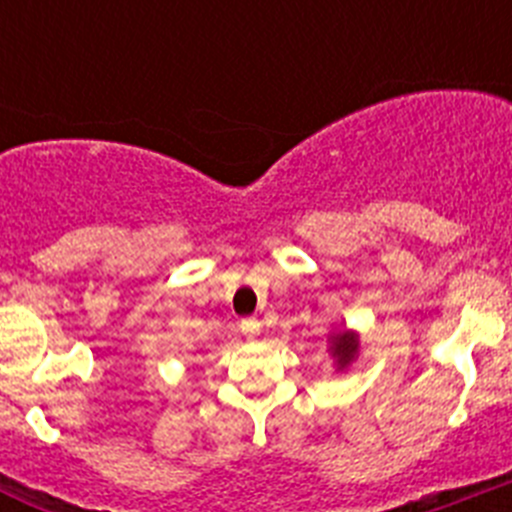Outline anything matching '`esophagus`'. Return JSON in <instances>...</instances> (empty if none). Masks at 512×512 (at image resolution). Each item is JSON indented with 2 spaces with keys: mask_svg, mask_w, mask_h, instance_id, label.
<instances>
[{
  "mask_svg": "<svg viewBox=\"0 0 512 512\" xmlns=\"http://www.w3.org/2000/svg\"><path fill=\"white\" fill-rule=\"evenodd\" d=\"M238 325H241V330H243V333H246V336H248V338H253V336H259V330H261V323H259V320H256V318H243V320H241V323H238Z\"/></svg>",
  "mask_w": 512,
  "mask_h": 512,
  "instance_id": "esophagus-1",
  "label": "esophagus"
}]
</instances>
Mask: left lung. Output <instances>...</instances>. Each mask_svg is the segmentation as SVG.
Segmentation results:
<instances>
[{
  "label": "left lung",
  "instance_id": "obj_1",
  "mask_svg": "<svg viewBox=\"0 0 512 512\" xmlns=\"http://www.w3.org/2000/svg\"><path fill=\"white\" fill-rule=\"evenodd\" d=\"M330 351H333V356L338 359V364L346 366L348 361L354 359L356 351H359V341H356L354 336H348V333H343V336L333 338V346H330Z\"/></svg>",
  "mask_w": 512,
  "mask_h": 512
}]
</instances>
